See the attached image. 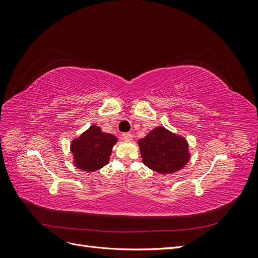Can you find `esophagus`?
<instances>
[{
    "label": "esophagus",
    "instance_id": "1",
    "mask_svg": "<svg viewBox=\"0 0 258 258\" xmlns=\"http://www.w3.org/2000/svg\"><path fill=\"white\" fill-rule=\"evenodd\" d=\"M122 139L124 140V141H131L132 135L129 134V132H127V134H122Z\"/></svg>",
    "mask_w": 258,
    "mask_h": 258
}]
</instances>
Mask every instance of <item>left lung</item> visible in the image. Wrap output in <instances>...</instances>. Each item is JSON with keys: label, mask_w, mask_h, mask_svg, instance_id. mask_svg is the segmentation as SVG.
I'll return each instance as SVG.
<instances>
[{"label": "left lung", "mask_w": 258, "mask_h": 258, "mask_svg": "<svg viewBox=\"0 0 258 258\" xmlns=\"http://www.w3.org/2000/svg\"><path fill=\"white\" fill-rule=\"evenodd\" d=\"M142 161L160 174H171L183 169L189 161L188 143L182 136L159 126L139 140Z\"/></svg>", "instance_id": "1"}]
</instances>
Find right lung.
Instances as JSON below:
<instances>
[{"label": "right lung", "mask_w": 258, "mask_h": 258, "mask_svg": "<svg viewBox=\"0 0 258 258\" xmlns=\"http://www.w3.org/2000/svg\"><path fill=\"white\" fill-rule=\"evenodd\" d=\"M116 143L115 136L105 134L97 124H92L71 142L74 166L86 172L103 168L110 161Z\"/></svg>", "instance_id": "obj_1"}]
</instances>
